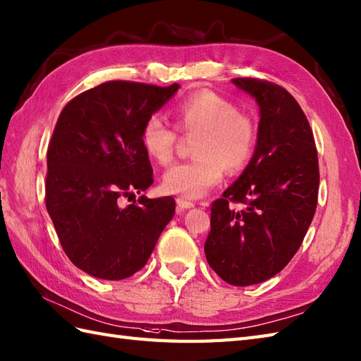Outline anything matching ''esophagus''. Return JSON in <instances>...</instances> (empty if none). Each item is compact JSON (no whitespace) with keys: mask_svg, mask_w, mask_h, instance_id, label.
Segmentation results:
<instances>
[{"mask_svg":"<svg viewBox=\"0 0 361 361\" xmlns=\"http://www.w3.org/2000/svg\"><path fill=\"white\" fill-rule=\"evenodd\" d=\"M194 206H195V204L192 203V201L186 200V198H183V197H178V198H177V209H178V212L186 211V209H190V207H194Z\"/></svg>","mask_w":361,"mask_h":361,"instance_id":"obj_1","label":"esophagus"}]
</instances>
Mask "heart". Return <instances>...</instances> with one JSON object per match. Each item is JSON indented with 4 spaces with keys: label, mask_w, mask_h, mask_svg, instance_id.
Returning a JSON list of instances; mask_svg holds the SVG:
<instances>
[{
    "label": "heart",
    "mask_w": 361,
    "mask_h": 361,
    "mask_svg": "<svg viewBox=\"0 0 361 361\" xmlns=\"http://www.w3.org/2000/svg\"><path fill=\"white\" fill-rule=\"evenodd\" d=\"M175 123L186 135H197L192 145L194 160L172 166L163 177L169 194L198 198L223 178L224 169L237 173L252 158L257 130L252 120L235 103L212 90H200L175 109ZM180 135L157 115L141 129V145L150 160L167 166L177 152Z\"/></svg>",
    "instance_id": "heart-1"
}]
</instances>
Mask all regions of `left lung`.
Here are the masks:
<instances>
[{"label": "left lung", "instance_id": "8db88e82", "mask_svg": "<svg viewBox=\"0 0 361 361\" xmlns=\"http://www.w3.org/2000/svg\"><path fill=\"white\" fill-rule=\"evenodd\" d=\"M259 106L257 146L240 178L211 207L209 266L232 286L263 283L286 266L314 219L320 171L314 133L289 92L233 78ZM240 202L237 209L233 204Z\"/></svg>", "mask_w": 361, "mask_h": 361}]
</instances>
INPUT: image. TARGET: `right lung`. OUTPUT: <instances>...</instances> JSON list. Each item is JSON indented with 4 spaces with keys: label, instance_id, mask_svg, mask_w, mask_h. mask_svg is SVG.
<instances>
[{
    "label": "right lung",
    "instance_id": "1",
    "mask_svg": "<svg viewBox=\"0 0 361 361\" xmlns=\"http://www.w3.org/2000/svg\"><path fill=\"white\" fill-rule=\"evenodd\" d=\"M178 85L107 81L64 106L47 149L46 207L71 262L103 280L145 267L175 214L172 197L120 207L154 183L141 129Z\"/></svg>",
    "mask_w": 361,
    "mask_h": 361
}]
</instances>
